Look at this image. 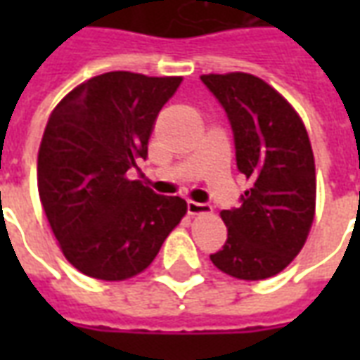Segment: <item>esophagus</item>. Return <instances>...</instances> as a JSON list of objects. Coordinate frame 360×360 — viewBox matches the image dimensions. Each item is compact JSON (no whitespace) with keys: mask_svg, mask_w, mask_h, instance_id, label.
<instances>
[{"mask_svg":"<svg viewBox=\"0 0 360 360\" xmlns=\"http://www.w3.org/2000/svg\"><path fill=\"white\" fill-rule=\"evenodd\" d=\"M187 212L191 216H196V214H204V212H210V206L202 202H195V200H187Z\"/></svg>","mask_w":360,"mask_h":360,"instance_id":"obj_1","label":"esophagus"}]
</instances>
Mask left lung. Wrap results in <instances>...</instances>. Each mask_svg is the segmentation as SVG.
I'll return each instance as SVG.
<instances>
[{"label": "left lung", "instance_id": "1", "mask_svg": "<svg viewBox=\"0 0 360 360\" xmlns=\"http://www.w3.org/2000/svg\"><path fill=\"white\" fill-rule=\"evenodd\" d=\"M200 81L229 119L237 169L252 181L239 208L221 212L227 241L210 260L233 278H271L299 255L314 219L309 134L285 98L255 75H202Z\"/></svg>", "mask_w": 360, "mask_h": 360}]
</instances>
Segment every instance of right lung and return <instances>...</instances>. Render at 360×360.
I'll return each instance as SVG.
<instances>
[{
	"instance_id": "right-lung-1",
	"label": "right lung",
	"mask_w": 360,
	"mask_h": 360,
	"mask_svg": "<svg viewBox=\"0 0 360 360\" xmlns=\"http://www.w3.org/2000/svg\"><path fill=\"white\" fill-rule=\"evenodd\" d=\"M181 77L98 75L51 111L38 152V193L65 258L90 278H133L160 252L187 212L181 196L156 195L141 172L164 103Z\"/></svg>"
}]
</instances>
